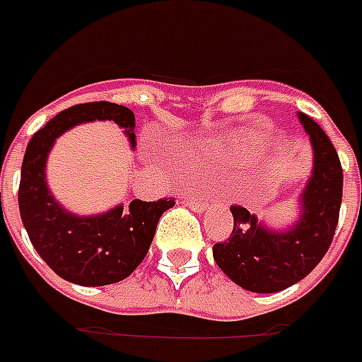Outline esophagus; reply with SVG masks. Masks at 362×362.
I'll list each match as a JSON object with an SVG mask.
<instances>
[{"label": "esophagus", "mask_w": 362, "mask_h": 362, "mask_svg": "<svg viewBox=\"0 0 362 362\" xmlns=\"http://www.w3.org/2000/svg\"><path fill=\"white\" fill-rule=\"evenodd\" d=\"M189 205L196 211V213H204L205 209H209V205L205 204V202H199V199H190Z\"/></svg>", "instance_id": "34e87169"}]
</instances>
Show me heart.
Masks as SVG:
<instances>
[{"instance_id":"b5f03b06","label":"heart","mask_w":362,"mask_h":362,"mask_svg":"<svg viewBox=\"0 0 362 362\" xmlns=\"http://www.w3.org/2000/svg\"><path fill=\"white\" fill-rule=\"evenodd\" d=\"M258 141L259 140H250V141H248V144H245V146H243V147H239V149H237V153H243V151H245V149H250V147L258 146Z\"/></svg>"}]
</instances>
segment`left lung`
<instances>
[{
    "label": "left lung",
    "instance_id": "obj_1",
    "mask_svg": "<svg viewBox=\"0 0 362 362\" xmlns=\"http://www.w3.org/2000/svg\"><path fill=\"white\" fill-rule=\"evenodd\" d=\"M312 147V170L296 199V218L271 226L245 207H231L233 231L213 247V258L231 282L252 293H276L297 284L331 247L342 204V166L316 121L297 112Z\"/></svg>",
    "mask_w": 362,
    "mask_h": 362
}]
</instances>
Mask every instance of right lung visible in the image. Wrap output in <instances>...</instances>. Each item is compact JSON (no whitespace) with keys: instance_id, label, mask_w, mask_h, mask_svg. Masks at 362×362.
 <instances>
[{"instance_id":"obj_1","label":"right lung","mask_w":362,"mask_h":362,"mask_svg":"<svg viewBox=\"0 0 362 362\" xmlns=\"http://www.w3.org/2000/svg\"><path fill=\"white\" fill-rule=\"evenodd\" d=\"M93 121H114L134 149L136 119L131 108L114 103L78 104L35 132L20 173V216L31 245L57 276L78 286L125 280L146 258L163 213L175 204L173 199H134L129 207L117 204L93 215L66 209L46 179L48 157L59 136Z\"/></svg>"}]
</instances>
